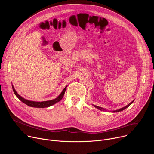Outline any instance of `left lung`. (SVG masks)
<instances>
[{
	"label": "left lung",
	"instance_id": "obj_1",
	"mask_svg": "<svg viewBox=\"0 0 154 154\" xmlns=\"http://www.w3.org/2000/svg\"><path fill=\"white\" fill-rule=\"evenodd\" d=\"M134 100H133L132 102H130L129 104H128L127 105H126L125 106H124V107H123V108H121V109H118V110H115V111H113L112 112H113V113H115V112H121V111H122V110H124V109H125V108H128L131 103H132L133 102H134ZM96 108H97V109H100V110H102V109H103V110H105V109H103V108H102V107H99V106H96V105H94Z\"/></svg>",
	"mask_w": 154,
	"mask_h": 154
}]
</instances>
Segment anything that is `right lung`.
<instances>
[{"instance_id":"add662e5","label":"right lung","mask_w":154,"mask_h":154,"mask_svg":"<svg viewBox=\"0 0 154 154\" xmlns=\"http://www.w3.org/2000/svg\"><path fill=\"white\" fill-rule=\"evenodd\" d=\"M66 86L63 89V91L61 92V93L60 94V95L57 97L56 99H54L53 100H48V101H44V102H34V101H30V100H26L24 98L20 96H19L17 92L16 91L14 88L13 87V86L12 85V88H13V90L14 93L15 94V95L17 96V97L23 102V103H24L25 104L27 105L28 106H32V107H35V108H45V107H49L50 106H52V105L57 103L58 102H59L60 100H61L62 99V98L63 97V96L64 94L66 89Z\"/></svg>"}]
</instances>
